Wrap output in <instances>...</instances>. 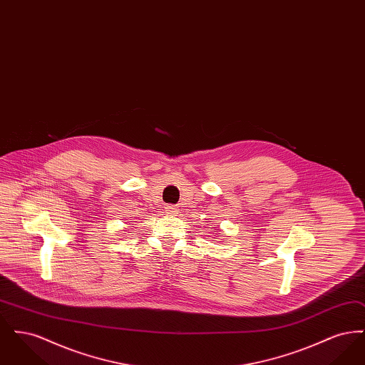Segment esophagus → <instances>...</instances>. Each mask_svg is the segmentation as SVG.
<instances>
[{
	"mask_svg": "<svg viewBox=\"0 0 365 365\" xmlns=\"http://www.w3.org/2000/svg\"><path fill=\"white\" fill-rule=\"evenodd\" d=\"M165 210H167V213H170V215H176V213H178V208H176L175 205H167Z\"/></svg>",
	"mask_w": 365,
	"mask_h": 365,
	"instance_id": "obj_1",
	"label": "esophagus"
}]
</instances>
